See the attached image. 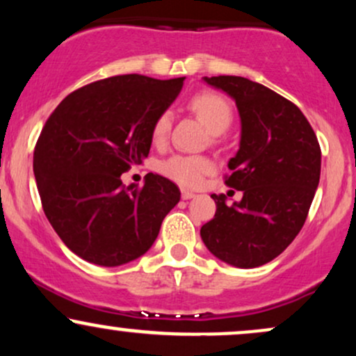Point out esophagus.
Listing matches in <instances>:
<instances>
[{
  "mask_svg": "<svg viewBox=\"0 0 356 356\" xmlns=\"http://www.w3.org/2000/svg\"><path fill=\"white\" fill-rule=\"evenodd\" d=\"M195 197V194L192 191H187V189H182V199L184 201H189V199Z\"/></svg>",
  "mask_w": 356,
  "mask_h": 356,
  "instance_id": "esophagus-1",
  "label": "esophagus"
}]
</instances>
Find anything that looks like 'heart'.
Masks as SVG:
<instances>
[{"instance_id":"b5f03b06","label":"heart","mask_w":356,"mask_h":356,"mask_svg":"<svg viewBox=\"0 0 356 356\" xmlns=\"http://www.w3.org/2000/svg\"><path fill=\"white\" fill-rule=\"evenodd\" d=\"M189 107L195 113L211 134L219 136L229 129L232 122V107L222 95L214 92H202L194 95L189 102ZM172 125V113L162 112L155 118L152 125V140L155 145H162L167 140ZM212 162L202 155H184L175 154L162 164V172L167 177L174 179L182 186H197L206 174L212 170Z\"/></svg>"}]
</instances>
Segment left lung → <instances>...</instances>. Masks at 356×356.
Returning <instances> with one entry per match:
<instances>
[{
    "instance_id": "1",
    "label": "left lung",
    "mask_w": 356,
    "mask_h": 356,
    "mask_svg": "<svg viewBox=\"0 0 356 356\" xmlns=\"http://www.w3.org/2000/svg\"><path fill=\"white\" fill-rule=\"evenodd\" d=\"M236 102L239 150L226 184L243 191L227 204L212 194L216 214L201 227L206 248L236 268H257L280 256L303 227L320 182L321 149L300 108L244 76H204Z\"/></svg>"
}]
</instances>
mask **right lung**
Instances as JSON below:
<instances>
[{
    "mask_svg": "<svg viewBox=\"0 0 356 356\" xmlns=\"http://www.w3.org/2000/svg\"><path fill=\"white\" fill-rule=\"evenodd\" d=\"M186 76L118 75L70 93L48 117L33 155L44 216L65 246L88 263L122 266L149 251L181 191L159 174L144 187L120 175L142 164L152 125Z\"/></svg>",
    "mask_w": 356,
    "mask_h": 356,
    "instance_id": "add662e5",
    "label": "right lung"
}]
</instances>
